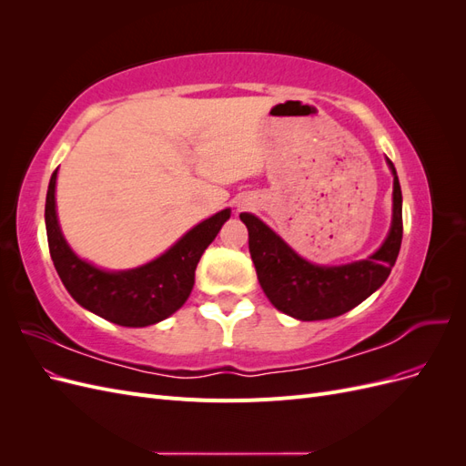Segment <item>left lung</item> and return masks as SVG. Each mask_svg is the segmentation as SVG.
<instances>
[{"label": "left lung", "mask_w": 466, "mask_h": 466, "mask_svg": "<svg viewBox=\"0 0 466 466\" xmlns=\"http://www.w3.org/2000/svg\"><path fill=\"white\" fill-rule=\"evenodd\" d=\"M392 225L373 257L346 266H317L281 241L266 225L250 214H241L248 229V250L266 298L276 309L299 320H324L340 317L385 284L402 243V192L394 165Z\"/></svg>", "instance_id": "obj_1"}]
</instances>
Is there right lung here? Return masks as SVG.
Wrapping results in <instances>:
<instances>
[{
  "instance_id": "right-lung-1",
  "label": "right lung",
  "mask_w": 466,
  "mask_h": 466,
  "mask_svg": "<svg viewBox=\"0 0 466 466\" xmlns=\"http://www.w3.org/2000/svg\"><path fill=\"white\" fill-rule=\"evenodd\" d=\"M56 173L58 168L48 185L45 219L50 257L69 295L120 327H147L178 311L192 291L196 266L231 211L223 209L196 225L157 260L128 272H105L77 258L62 237L54 200Z\"/></svg>"
}]
</instances>
